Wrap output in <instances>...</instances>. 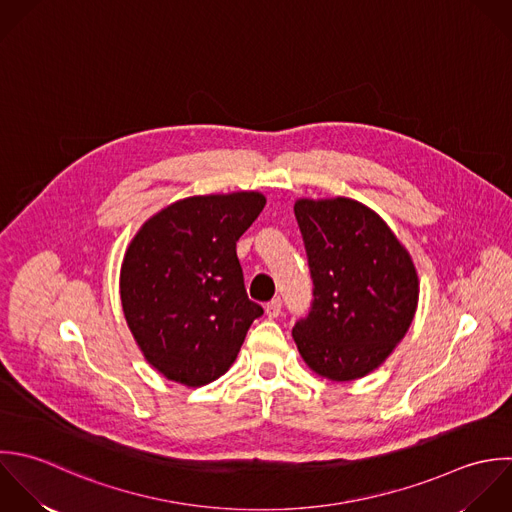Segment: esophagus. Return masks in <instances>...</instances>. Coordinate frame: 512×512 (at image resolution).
Masks as SVG:
<instances>
[{"instance_id": "esophagus-1", "label": "esophagus", "mask_w": 512, "mask_h": 512, "mask_svg": "<svg viewBox=\"0 0 512 512\" xmlns=\"http://www.w3.org/2000/svg\"><path fill=\"white\" fill-rule=\"evenodd\" d=\"M281 307H283L281 299H273V301H269V303L265 305V313H267V317H269V319H277V317L281 315Z\"/></svg>"}]
</instances>
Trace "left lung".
Returning <instances> with one entry per match:
<instances>
[{
    "label": "left lung",
    "instance_id": "1",
    "mask_svg": "<svg viewBox=\"0 0 512 512\" xmlns=\"http://www.w3.org/2000/svg\"><path fill=\"white\" fill-rule=\"evenodd\" d=\"M295 217L313 279L311 309L293 327L297 349L321 377H365L411 327L419 301L413 259L355 199H299Z\"/></svg>",
    "mask_w": 512,
    "mask_h": 512
}]
</instances>
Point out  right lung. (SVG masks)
I'll return each mask as SVG.
<instances>
[{
  "label": "right lung",
  "instance_id": "obj_1",
  "mask_svg": "<svg viewBox=\"0 0 512 512\" xmlns=\"http://www.w3.org/2000/svg\"><path fill=\"white\" fill-rule=\"evenodd\" d=\"M263 207L257 191L187 197L129 243L119 277L125 321L169 381L201 387L219 379L263 315L247 297L235 249Z\"/></svg>",
  "mask_w": 512,
  "mask_h": 512
}]
</instances>
